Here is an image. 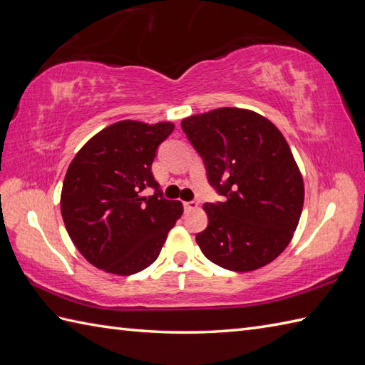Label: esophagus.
<instances>
[{"mask_svg":"<svg viewBox=\"0 0 365 365\" xmlns=\"http://www.w3.org/2000/svg\"><path fill=\"white\" fill-rule=\"evenodd\" d=\"M185 207V212H195L199 208V204L195 202V200H190V202H183Z\"/></svg>","mask_w":365,"mask_h":365,"instance_id":"1","label":"esophagus"}]
</instances>
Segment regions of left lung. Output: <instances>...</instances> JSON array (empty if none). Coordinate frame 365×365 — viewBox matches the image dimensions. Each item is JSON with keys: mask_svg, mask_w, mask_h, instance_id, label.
<instances>
[{"mask_svg": "<svg viewBox=\"0 0 365 365\" xmlns=\"http://www.w3.org/2000/svg\"><path fill=\"white\" fill-rule=\"evenodd\" d=\"M224 202L205 204L196 242L208 260L246 273L273 262L297 230L304 183L284 135L243 108H218L182 120Z\"/></svg>", "mask_w": 365, "mask_h": 365, "instance_id": "8db88e82", "label": "left lung"}]
</instances>
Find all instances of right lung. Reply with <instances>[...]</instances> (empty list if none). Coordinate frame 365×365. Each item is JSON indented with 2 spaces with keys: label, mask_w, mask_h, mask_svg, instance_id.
Masks as SVG:
<instances>
[{
  "label": "right lung",
  "mask_w": 365,
  "mask_h": 365,
  "mask_svg": "<svg viewBox=\"0 0 365 365\" xmlns=\"http://www.w3.org/2000/svg\"><path fill=\"white\" fill-rule=\"evenodd\" d=\"M173 122L120 120L98 131L75 155L63 183L61 213L83 257L111 274L139 273L157 260L183 213L158 190L152 163ZM155 188L152 197L142 191Z\"/></svg>",
  "instance_id": "add662e5"
}]
</instances>
